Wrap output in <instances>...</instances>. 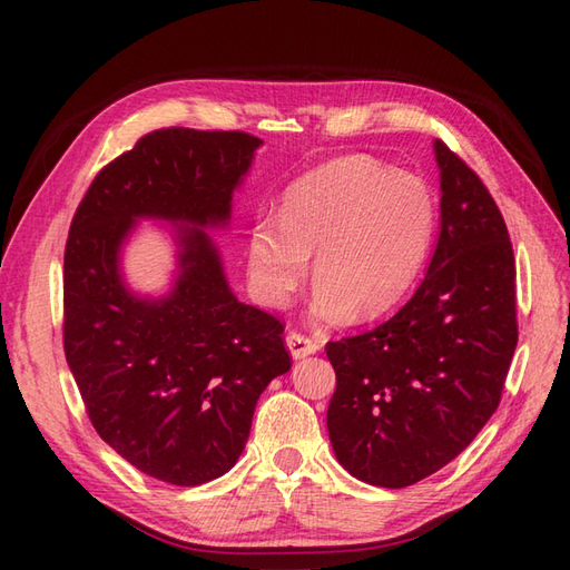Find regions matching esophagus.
Wrapping results in <instances>:
<instances>
[{
    "label": "esophagus",
    "instance_id": "esophagus-1",
    "mask_svg": "<svg viewBox=\"0 0 570 570\" xmlns=\"http://www.w3.org/2000/svg\"><path fill=\"white\" fill-rule=\"evenodd\" d=\"M285 344H287L292 358H306V356L316 354V350H318V342L314 337L302 335V333H289L285 337Z\"/></svg>",
    "mask_w": 570,
    "mask_h": 570
}]
</instances>
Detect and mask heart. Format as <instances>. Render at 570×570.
Listing matches in <instances>:
<instances>
[{
  "mask_svg": "<svg viewBox=\"0 0 570 570\" xmlns=\"http://www.w3.org/2000/svg\"><path fill=\"white\" fill-rule=\"evenodd\" d=\"M438 228L428 183L371 157H340L292 183L281 216L254 220L247 271L256 297L285 306L314 258L312 314L375 318L419 281Z\"/></svg>",
  "mask_w": 570,
  "mask_h": 570,
  "instance_id": "1",
  "label": "heart"
}]
</instances>
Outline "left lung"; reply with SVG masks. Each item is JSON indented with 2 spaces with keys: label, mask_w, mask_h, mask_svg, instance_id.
Listing matches in <instances>:
<instances>
[{
  "label": "left lung",
  "mask_w": 570,
  "mask_h": 570,
  "mask_svg": "<svg viewBox=\"0 0 570 570\" xmlns=\"http://www.w3.org/2000/svg\"><path fill=\"white\" fill-rule=\"evenodd\" d=\"M440 168V235L425 278L390 321L327 342L337 387L327 435L344 471L400 490L473 442L502 400L515 325V266L488 187L450 147Z\"/></svg>",
  "instance_id": "obj_1"
}]
</instances>
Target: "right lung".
<instances>
[{
  "label": "right lung",
  "mask_w": 570,
  "mask_h": 570,
  "mask_svg": "<svg viewBox=\"0 0 570 570\" xmlns=\"http://www.w3.org/2000/svg\"><path fill=\"white\" fill-rule=\"evenodd\" d=\"M264 142L247 132L164 128L111 161L82 197L63 254V350L88 416L137 471L193 488L243 454L258 396L289 371L283 323L239 302L209 235ZM140 219L177 252L164 296L125 281Z\"/></svg>",
  "instance_id": "obj_1"
}]
</instances>
